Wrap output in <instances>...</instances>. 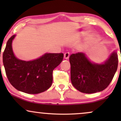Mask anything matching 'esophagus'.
<instances>
[{
	"instance_id": "esophagus-1",
	"label": "esophagus",
	"mask_w": 121,
	"mask_h": 121,
	"mask_svg": "<svg viewBox=\"0 0 121 121\" xmlns=\"http://www.w3.org/2000/svg\"><path fill=\"white\" fill-rule=\"evenodd\" d=\"M69 55H70V54H69V52L65 53L64 54V59H68L69 57Z\"/></svg>"
}]
</instances>
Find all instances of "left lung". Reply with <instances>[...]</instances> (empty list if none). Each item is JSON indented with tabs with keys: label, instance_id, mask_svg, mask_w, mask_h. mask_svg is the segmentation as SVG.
<instances>
[{
	"label": "left lung",
	"instance_id": "obj_1",
	"mask_svg": "<svg viewBox=\"0 0 121 121\" xmlns=\"http://www.w3.org/2000/svg\"><path fill=\"white\" fill-rule=\"evenodd\" d=\"M70 79L76 89L84 93H95L109 86L117 70L118 59L116 52L112 53L104 64L92 63L83 53L69 57Z\"/></svg>",
	"mask_w": 121,
	"mask_h": 121
}]
</instances>
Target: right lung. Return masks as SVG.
I'll use <instances>...</instances> for the list:
<instances>
[{"mask_svg": "<svg viewBox=\"0 0 121 121\" xmlns=\"http://www.w3.org/2000/svg\"><path fill=\"white\" fill-rule=\"evenodd\" d=\"M13 35L7 43L3 54L5 73L10 84L18 91L28 94H38L51 86L52 73L63 60L60 53H45L30 61L17 59L12 48Z\"/></svg>", "mask_w": 121, "mask_h": 121, "instance_id": "add662e5", "label": "right lung"}]
</instances>
